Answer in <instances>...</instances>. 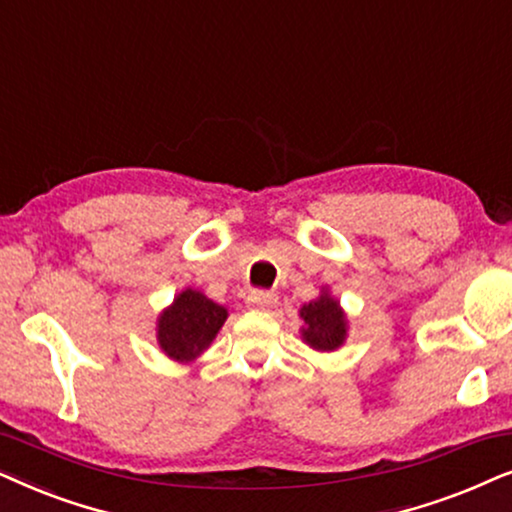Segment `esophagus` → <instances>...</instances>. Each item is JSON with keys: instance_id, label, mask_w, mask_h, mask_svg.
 <instances>
[{"instance_id": "34e87169", "label": "esophagus", "mask_w": 512, "mask_h": 512, "mask_svg": "<svg viewBox=\"0 0 512 512\" xmlns=\"http://www.w3.org/2000/svg\"><path fill=\"white\" fill-rule=\"evenodd\" d=\"M278 304V297L274 292H267V290H252L248 295V306L252 309H271V306Z\"/></svg>"}]
</instances>
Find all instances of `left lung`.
I'll return each mask as SVG.
<instances>
[{"label": "left lung", "instance_id": "8db88e82", "mask_svg": "<svg viewBox=\"0 0 512 512\" xmlns=\"http://www.w3.org/2000/svg\"><path fill=\"white\" fill-rule=\"evenodd\" d=\"M304 318V342L318 351H335L342 346L346 335V320L330 295H320L316 302H309L302 311Z\"/></svg>", "mask_w": 512, "mask_h": 512}]
</instances>
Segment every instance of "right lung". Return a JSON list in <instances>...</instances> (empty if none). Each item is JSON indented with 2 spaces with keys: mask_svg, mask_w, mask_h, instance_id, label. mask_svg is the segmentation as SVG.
Returning <instances> with one entry per match:
<instances>
[{
  "mask_svg": "<svg viewBox=\"0 0 512 512\" xmlns=\"http://www.w3.org/2000/svg\"><path fill=\"white\" fill-rule=\"evenodd\" d=\"M227 309L196 290H185L159 318V344L175 360H192L213 342Z\"/></svg>",
  "mask_w": 512,
  "mask_h": 512,
  "instance_id": "right-lung-1",
  "label": "right lung"
}]
</instances>
